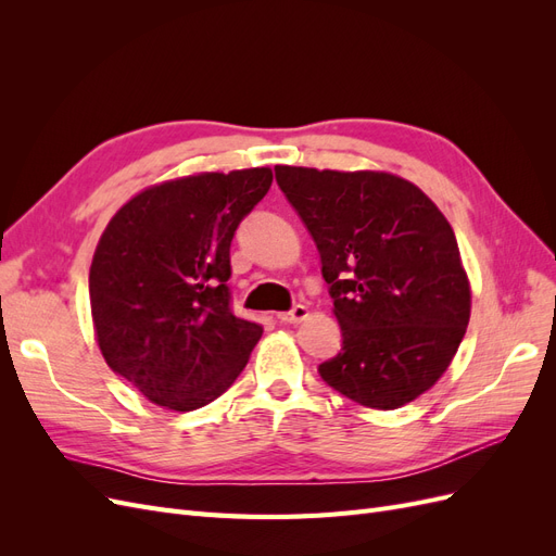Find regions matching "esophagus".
I'll list each match as a JSON object with an SVG mask.
<instances>
[{
	"mask_svg": "<svg viewBox=\"0 0 556 556\" xmlns=\"http://www.w3.org/2000/svg\"><path fill=\"white\" fill-rule=\"evenodd\" d=\"M308 317V308L306 306H301V304H296L292 311H288V313H278V319L280 323H288V325H296V323H301V319H306Z\"/></svg>",
	"mask_w": 556,
	"mask_h": 556,
	"instance_id": "34e87169",
	"label": "esophagus"
}]
</instances>
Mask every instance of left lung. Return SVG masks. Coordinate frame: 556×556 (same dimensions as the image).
I'll list each match as a JSON object with an SVG mask.
<instances>
[{"instance_id": "obj_1", "label": "left lung", "mask_w": 556, "mask_h": 556, "mask_svg": "<svg viewBox=\"0 0 556 556\" xmlns=\"http://www.w3.org/2000/svg\"><path fill=\"white\" fill-rule=\"evenodd\" d=\"M304 220L343 333L319 376L359 406L394 410L435 384L470 317L454 231L417 185L384 172L276 166Z\"/></svg>"}]
</instances>
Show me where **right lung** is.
<instances>
[{"instance_id": "add662e5", "label": "right lung", "mask_w": 556, "mask_h": 556, "mask_svg": "<svg viewBox=\"0 0 556 556\" xmlns=\"http://www.w3.org/2000/svg\"><path fill=\"white\" fill-rule=\"evenodd\" d=\"M271 180L262 166L153 185L99 239L90 266L99 350L157 406H206L257 345L264 329L231 313L229 248Z\"/></svg>"}]
</instances>
